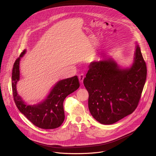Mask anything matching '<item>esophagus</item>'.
<instances>
[{
    "label": "esophagus",
    "instance_id": "34e87169",
    "mask_svg": "<svg viewBox=\"0 0 156 156\" xmlns=\"http://www.w3.org/2000/svg\"><path fill=\"white\" fill-rule=\"evenodd\" d=\"M84 78V74H81V75H79V80H80L81 83H83Z\"/></svg>",
    "mask_w": 156,
    "mask_h": 156
}]
</instances>
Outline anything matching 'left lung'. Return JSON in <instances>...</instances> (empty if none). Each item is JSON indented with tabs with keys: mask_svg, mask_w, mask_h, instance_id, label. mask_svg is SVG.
I'll return each mask as SVG.
<instances>
[{
	"mask_svg": "<svg viewBox=\"0 0 156 156\" xmlns=\"http://www.w3.org/2000/svg\"><path fill=\"white\" fill-rule=\"evenodd\" d=\"M130 69H120L112 59L93 62L83 83L88 107L99 123L113 124L132 114L140 102L147 76L146 62L137 46Z\"/></svg>",
	"mask_w": 156,
	"mask_h": 156,
	"instance_id": "1",
	"label": "left lung"
}]
</instances>
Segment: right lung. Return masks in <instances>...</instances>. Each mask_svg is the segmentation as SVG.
<instances>
[{
    "label": "right lung",
    "instance_id": "obj_1",
    "mask_svg": "<svg viewBox=\"0 0 156 156\" xmlns=\"http://www.w3.org/2000/svg\"><path fill=\"white\" fill-rule=\"evenodd\" d=\"M26 50L22 52L13 64L12 87L15 103L20 112L35 126L42 129L58 128L65 119L63 105L65 99L80 87L78 76H75L59 81L45 101L37 105H28L17 94L16 89V83L20 80V58L23 56Z\"/></svg>",
    "mask_w": 156,
    "mask_h": 156
}]
</instances>
